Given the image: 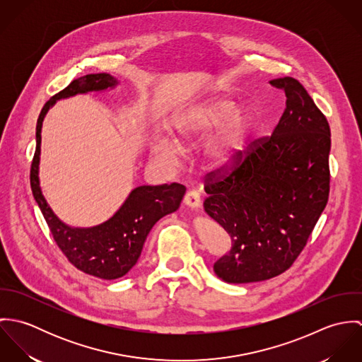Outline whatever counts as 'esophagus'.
I'll use <instances>...</instances> for the list:
<instances>
[{"label": "esophagus", "mask_w": 362, "mask_h": 362, "mask_svg": "<svg viewBox=\"0 0 362 362\" xmlns=\"http://www.w3.org/2000/svg\"><path fill=\"white\" fill-rule=\"evenodd\" d=\"M184 204L187 206L192 207V209H198V207L201 206V195H199V192L195 191V189H189L185 194Z\"/></svg>", "instance_id": "1"}]
</instances>
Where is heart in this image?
Returning a JSON list of instances; mask_svg holds the SVG:
<instances>
[{"label":"heart","instance_id":"b5f03b06","mask_svg":"<svg viewBox=\"0 0 362 362\" xmlns=\"http://www.w3.org/2000/svg\"><path fill=\"white\" fill-rule=\"evenodd\" d=\"M251 124L252 117L248 110H234V103L230 99L216 98L178 118L174 124L173 134L175 142L188 144L204 138L219 124L221 127L207 144L206 152L214 164L223 165L244 149ZM175 149L177 146L167 141H163L157 146V152L165 157L173 155Z\"/></svg>","mask_w":362,"mask_h":362}]
</instances>
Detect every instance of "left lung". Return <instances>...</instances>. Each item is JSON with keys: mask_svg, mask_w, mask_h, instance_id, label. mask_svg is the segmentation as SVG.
I'll return each instance as SVG.
<instances>
[{"mask_svg": "<svg viewBox=\"0 0 362 362\" xmlns=\"http://www.w3.org/2000/svg\"><path fill=\"white\" fill-rule=\"evenodd\" d=\"M269 83L287 98L272 135L252 141L205 178V210L231 240L213 264L227 283L262 281L290 269L329 199L326 117L297 79Z\"/></svg>", "mask_w": 362, "mask_h": 362, "instance_id": "obj_1", "label": "left lung"}]
</instances>
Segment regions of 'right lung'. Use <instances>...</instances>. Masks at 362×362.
<instances>
[{"mask_svg":"<svg viewBox=\"0 0 362 362\" xmlns=\"http://www.w3.org/2000/svg\"><path fill=\"white\" fill-rule=\"evenodd\" d=\"M118 82L108 74H89L72 81L65 89L45 104L37 118L36 152L30 165V187L40 207L52 238L61 252L81 272L112 280L127 274L141 257L145 240L163 216L175 211L185 194L178 182L144 185L135 188L119 210L103 224L92 228H71L52 213L39 187V155L42 144V124L55 100L78 93L104 90Z\"/></svg>","mask_w":362,"mask_h":362,"instance_id":"1","label":"right lung"}]
</instances>
